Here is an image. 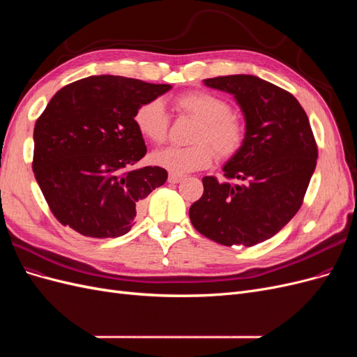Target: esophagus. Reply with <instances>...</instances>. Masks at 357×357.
<instances>
[{
  "label": "esophagus",
  "mask_w": 357,
  "mask_h": 357,
  "mask_svg": "<svg viewBox=\"0 0 357 357\" xmlns=\"http://www.w3.org/2000/svg\"><path fill=\"white\" fill-rule=\"evenodd\" d=\"M183 178H185V177L178 176V174H172V172L168 176V181H169V183H180Z\"/></svg>",
  "instance_id": "1"
}]
</instances>
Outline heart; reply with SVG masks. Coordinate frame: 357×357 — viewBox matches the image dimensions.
I'll return each mask as SVG.
<instances>
[{
	"mask_svg": "<svg viewBox=\"0 0 357 357\" xmlns=\"http://www.w3.org/2000/svg\"><path fill=\"white\" fill-rule=\"evenodd\" d=\"M176 107L180 113L197 119L199 125L192 135V146L167 147L158 150L152 159L172 174L204 169L213 164L218 155L229 159L240 152L245 142V125L231 113V105L220 96L192 91L178 95ZM135 126L143 137L156 144L165 143L169 131V117L164 102L150 100L142 104L134 114Z\"/></svg>",
	"mask_w": 357,
	"mask_h": 357,
	"instance_id": "1",
	"label": "heart"
}]
</instances>
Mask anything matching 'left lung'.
Listing matches in <instances>:
<instances>
[{
	"mask_svg": "<svg viewBox=\"0 0 357 357\" xmlns=\"http://www.w3.org/2000/svg\"><path fill=\"white\" fill-rule=\"evenodd\" d=\"M232 93L245 119V142L226 162V178H202V197L189 218L199 234L223 244L252 247L274 236L301 208L317 164L307 113L290 92L248 74L205 79Z\"/></svg>",
	"mask_w": 357,
	"mask_h": 357,
	"instance_id": "1",
	"label": "left lung"
}]
</instances>
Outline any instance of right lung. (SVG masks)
<instances>
[{
  "instance_id": "add662e5",
  "label": "right lung",
  "mask_w": 357,
  "mask_h": 357,
  "mask_svg": "<svg viewBox=\"0 0 357 357\" xmlns=\"http://www.w3.org/2000/svg\"><path fill=\"white\" fill-rule=\"evenodd\" d=\"M169 89L91 75L53 95L36 122L32 171L61 225L91 238H116L132 228L143 199L168 177L160 167L131 169L147 152L134 114Z\"/></svg>"
}]
</instances>
